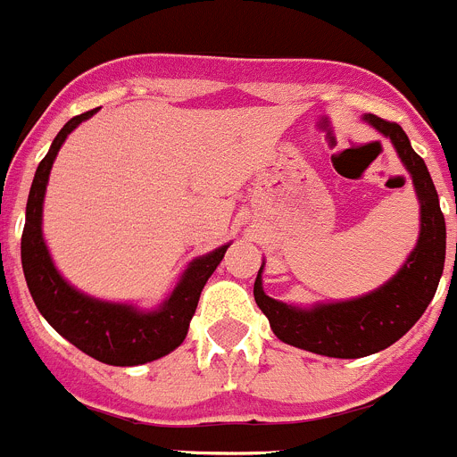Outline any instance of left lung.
<instances>
[{"label":"left lung","instance_id":"obj_1","mask_svg":"<svg viewBox=\"0 0 457 457\" xmlns=\"http://www.w3.org/2000/svg\"><path fill=\"white\" fill-rule=\"evenodd\" d=\"M362 122L395 145L420 199V237L401 270L367 295L305 308L265 295V261L253 283V299L270 320L276 337L296 349L328 358H365L401 340L424 315L445 271L446 224L428 167L399 124L385 122L376 115H362Z\"/></svg>","mask_w":457,"mask_h":457}]
</instances>
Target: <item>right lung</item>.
<instances>
[{
    "label": "right lung",
    "instance_id": "1",
    "mask_svg": "<svg viewBox=\"0 0 457 457\" xmlns=\"http://www.w3.org/2000/svg\"><path fill=\"white\" fill-rule=\"evenodd\" d=\"M95 112L97 108L72 117L58 131L47 156L37 165L27 201V221H24L22 233V270L29 292L36 301V308L67 342H72L83 353L99 362H106V365H145V362L171 353L177 346L183 345L196 303H199L201 290L212 276V271L217 270L231 242L217 246L211 253L195 258L181 274L174 290L154 311H142L133 303L95 299V296L70 286L54 265L43 236L45 192H47L49 171H52L62 142Z\"/></svg>",
    "mask_w": 457,
    "mask_h": 457
}]
</instances>
